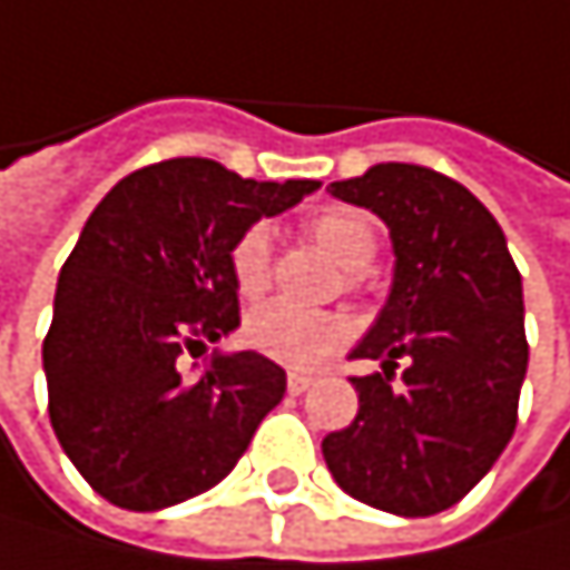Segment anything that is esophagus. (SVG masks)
Masks as SVG:
<instances>
[{"label":"esophagus","mask_w":570,"mask_h":570,"mask_svg":"<svg viewBox=\"0 0 570 570\" xmlns=\"http://www.w3.org/2000/svg\"><path fill=\"white\" fill-rule=\"evenodd\" d=\"M311 383H314L311 372H291V376H287V390H291L294 396H301Z\"/></svg>","instance_id":"34e87169"}]
</instances>
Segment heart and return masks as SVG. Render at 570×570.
<instances>
[{
    "label": "heart",
    "instance_id": "b5f03b06",
    "mask_svg": "<svg viewBox=\"0 0 570 570\" xmlns=\"http://www.w3.org/2000/svg\"><path fill=\"white\" fill-rule=\"evenodd\" d=\"M307 232L327 256L352 273L365 269L380 249L376 225L355 208H324L307 222ZM269 263H273L269 228L249 225L232 246V276H235L238 294L259 297L269 287ZM243 335L266 358L294 365V368H307V365H317L324 355H332L345 342L348 327L335 314L269 301L246 317Z\"/></svg>",
    "mask_w": 570,
    "mask_h": 570
}]
</instances>
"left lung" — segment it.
I'll return each instance as SVG.
<instances>
[{
	"label": "left lung",
	"instance_id": "1",
	"mask_svg": "<svg viewBox=\"0 0 570 570\" xmlns=\"http://www.w3.org/2000/svg\"><path fill=\"white\" fill-rule=\"evenodd\" d=\"M332 194L383 218L396 263L380 317L352 348L380 372L352 376L358 413L321 454L365 507L434 517L485 479L517 431L523 279L489 208L438 170L376 164Z\"/></svg>",
	"mask_w": 570,
	"mask_h": 570
}]
</instances>
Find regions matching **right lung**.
Listing matches in <instances>:
<instances>
[{
    "label": "right lung",
    "instance_id": "obj_1",
    "mask_svg": "<svg viewBox=\"0 0 570 570\" xmlns=\"http://www.w3.org/2000/svg\"><path fill=\"white\" fill-rule=\"evenodd\" d=\"M321 180H246L180 157L122 177L60 266L43 372L53 434L88 485L157 513L218 485L287 372L259 352L205 355L238 327L232 246Z\"/></svg>",
    "mask_w": 570,
    "mask_h": 570
}]
</instances>
